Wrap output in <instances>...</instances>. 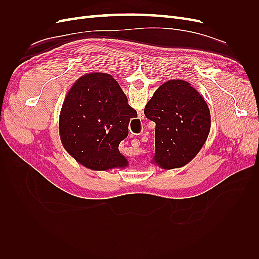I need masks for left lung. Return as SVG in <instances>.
<instances>
[{"label":"left lung","instance_id":"obj_1","mask_svg":"<svg viewBox=\"0 0 259 259\" xmlns=\"http://www.w3.org/2000/svg\"><path fill=\"white\" fill-rule=\"evenodd\" d=\"M145 115L155 123L153 163L162 168L186 165L206 142L209 109L199 92L186 81L163 83L146 105Z\"/></svg>","mask_w":259,"mask_h":259}]
</instances>
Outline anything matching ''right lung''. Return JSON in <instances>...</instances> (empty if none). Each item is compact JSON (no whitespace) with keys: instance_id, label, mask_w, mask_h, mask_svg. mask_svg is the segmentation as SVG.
<instances>
[{"instance_id":"right-lung-1","label":"right lung","mask_w":259,"mask_h":259,"mask_svg":"<svg viewBox=\"0 0 259 259\" xmlns=\"http://www.w3.org/2000/svg\"><path fill=\"white\" fill-rule=\"evenodd\" d=\"M134 117L136 110L112 75L84 74L70 89L61 107L62 146L76 162L93 170L125 167L128 163L119 145L127 137Z\"/></svg>"}]
</instances>
